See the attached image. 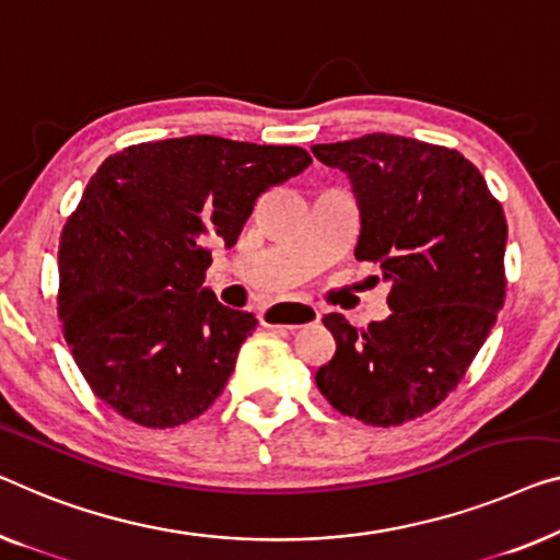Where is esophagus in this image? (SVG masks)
Instances as JSON below:
<instances>
[{"instance_id":"1","label":"esophagus","mask_w":560,"mask_h":560,"mask_svg":"<svg viewBox=\"0 0 560 560\" xmlns=\"http://www.w3.org/2000/svg\"><path fill=\"white\" fill-rule=\"evenodd\" d=\"M320 311L315 305L305 303H278L267 307L262 313V323L270 328H288L295 330L300 326H307V323H318Z\"/></svg>"}]
</instances>
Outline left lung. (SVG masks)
<instances>
[{
	"label": "left lung",
	"instance_id": "1",
	"mask_svg": "<svg viewBox=\"0 0 560 560\" xmlns=\"http://www.w3.org/2000/svg\"><path fill=\"white\" fill-rule=\"evenodd\" d=\"M348 174L361 209L355 260L392 282L386 320L355 330L323 318L336 353L315 384L371 427L411 421L465 378L505 303L508 222L477 166L455 149L388 133L313 145Z\"/></svg>",
	"mask_w": 560,
	"mask_h": 560
}]
</instances>
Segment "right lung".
I'll use <instances>...</instances> for the list:
<instances>
[{"label":"right lung","mask_w":560,"mask_h":560,"mask_svg":"<svg viewBox=\"0 0 560 560\" xmlns=\"http://www.w3.org/2000/svg\"><path fill=\"white\" fill-rule=\"evenodd\" d=\"M311 161L300 145L220 136L136 143L103 161L58 249L62 334L101 401L151 429L212 407L257 318L201 288L209 245L232 247L255 201Z\"/></svg>","instance_id":"obj_1"}]
</instances>
